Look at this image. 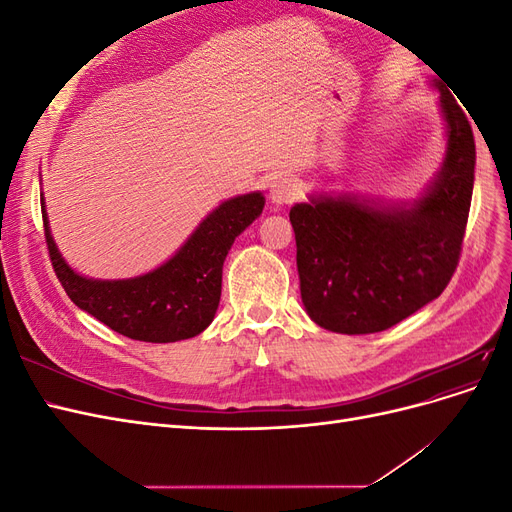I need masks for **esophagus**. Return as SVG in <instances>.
<instances>
[{"instance_id": "obj_1", "label": "esophagus", "mask_w": 512, "mask_h": 512, "mask_svg": "<svg viewBox=\"0 0 512 512\" xmlns=\"http://www.w3.org/2000/svg\"><path fill=\"white\" fill-rule=\"evenodd\" d=\"M301 196V185L292 177H280L271 183L269 198L275 205H290Z\"/></svg>"}]
</instances>
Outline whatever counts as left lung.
<instances>
[{
  "instance_id": "1",
  "label": "left lung",
  "mask_w": 512,
  "mask_h": 512,
  "mask_svg": "<svg viewBox=\"0 0 512 512\" xmlns=\"http://www.w3.org/2000/svg\"><path fill=\"white\" fill-rule=\"evenodd\" d=\"M446 153L414 200L316 192L290 209L307 316L318 327L365 335L395 327L438 299L457 269L474 188L470 121L440 81Z\"/></svg>"
}]
</instances>
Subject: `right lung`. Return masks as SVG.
Instances as JSON below:
<instances>
[{"instance_id": "add662e5", "label": "right lung", "mask_w": 512, "mask_h": 512, "mask_svg": "<svg viewBox=\"0 0 512 512\" xmlns=\"http://www.w3.org/2000/svg\"><path fill=\"white\" fill-rule=\"evenodd\" d=\"M40 205L53 269L74 305L119 335L170 344L196 337L213 322L230 245L262 213L265 196L250 192L224 200L196 226L175 256L128 280H94L76 273L53 241L44 196Z\"/></svg>"}]
</instances>
